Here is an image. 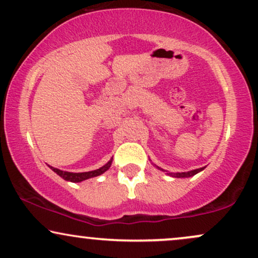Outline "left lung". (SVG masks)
<instances>
[{"mask_svg": "<svg viewBox=\"0 0 258 258\" xmlns=\"http://www.w3.org/2000/svg\"><path fill=\"white\" fill-rule=\"evenodd\" d=\"M158 169H159V170H163V169H161V168H158ZM204 169L205 168H200V169H195V170H190V171H187V172H176V174H174V172H167V174L169 176H172V177L183 178V177H190V176H194L195 174H198V172L204 170ZM163 171H164V170H163Z\"/></svg>", "mask_w": 258, "mask_h": 258, "instance_id": "obj_1", "label": "left lung"}]
</instances>
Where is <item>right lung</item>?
Returning a JSON list of instances; mask_svg holds the SVG:
<instances>
[{
  "mask_svg": "<svg viewBox=\"0 0 258 258\" xmlns=\"http://www.w3.org/2000/svg\"><path fill=\"white\" fill-rule=\"evenodd\" d=\"M112 161H113V158H110V161L107 163V164L103 165V167H101L100 169H96V170L87 171V172H69V171L59 170V169L53 168V167H50V168L54 172H56L57 175H59L60 177H63L64 180L70 181V182H82L84 180H88V178L99 176L101 174H103L105 171L108 170V169L110 168V165H112Z\"/></svg>",
  "mask_w": 258,
  "mask_h": 258,
  "instance_id": "add662e5",
  "label": "right lung"
}]
</instances>
